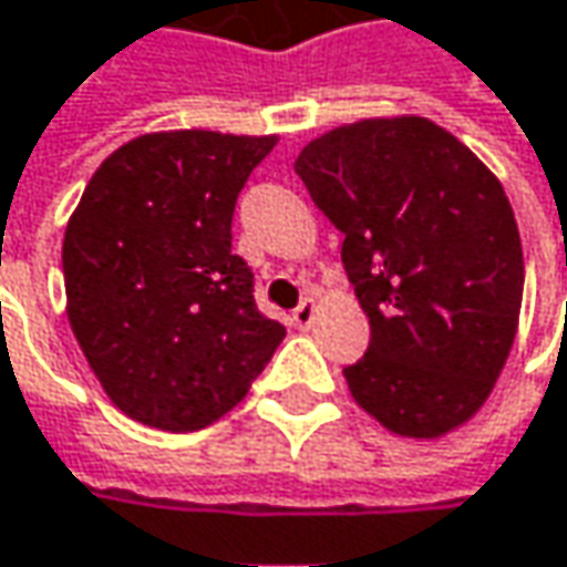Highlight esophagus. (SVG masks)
Here are the masks:
<instances>
[{
    "label": "esophagus",
    "instance_id": "1",
    "mask_svg": "<svg viewBox=\"0 0 567 567\" xmlns=\"http://www.w3.org/2000/svg\"><path fill=\"white\" fill-rule=\"evenodd\" d=\"M315 315H318V305H315L311 298H305V301L291 311V324L305 331V328H311V324H315Z\"/></svg>",
    "mask_w": 567,
    "mask_h": 567
}]
</instances>
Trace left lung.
<instances>
[{"label": "left lung", "instance_id": "left-lung-1", "mask_svg": "<svg viewBox=\"0 0 567 567\" xmlns=\"http://www.w3.org/2000/svg\"><path fill=\"white\" fill-rule=\"evenodd\" d=\"M343 233V269L370 318L350 395L402 437L474 419L509 357L523 308V243L503 184L422 116L360 120L295 158Z\"/></svg>", "mask_w": 567, "mask_h": 567}]
</instances>
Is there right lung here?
<instances>
[{
	"label": "right lung",
	"mask_w": 567,
	"mask_h": 567,
	"mask_svg": "<svg viewBox=\"0 0 567 567\" xmlns=\"http://www.w3.org/2000/svg\"><path fill=\"white\" fill-rule=\"evenodd\" d=\"M279 135L148 132L90 178L64 230L68 321L130 419L197 432L266 370L285 328L233 256V207Z\"/></svg>",
	"instance_id": "right-lung-1"
}]
</instances>
